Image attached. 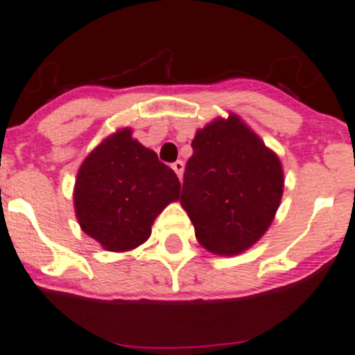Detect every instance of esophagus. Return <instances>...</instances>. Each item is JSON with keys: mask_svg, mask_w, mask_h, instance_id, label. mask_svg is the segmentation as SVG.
<instances>
[{"mask_svg": "<svg viewBox=\"0 0 355 355\" xmlns=\"http://www.w3.org/2000/svg\"><path fill=\"white\" fill-rule=\"evenodd\" d=\"M172 168H174V172L175 174H178V178H183V171H184V164L181 160H178V162H174V164H172Z\"/></svg>", "mask_w": 355, "mask_h": 355, "instance_id": "obj_1", "label": "esophagus"}]
</instances>
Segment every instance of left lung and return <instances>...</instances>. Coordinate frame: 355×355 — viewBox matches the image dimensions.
Listing matches in <instances>:
<instances>
[{
    "label": "left lung",
    "mask_w": 355,
    "mask_h": 355,
    "mask_svg": "<svg viewBox=\"0 0 355 355\" xmlns=\"http://www.w3.org/2000/svg\"><path fill=\"white\" fill-rule=\"evenodd\" d=\"M191 148L181 206L195 237L214 255L243 253L275 220L284 195L282 162L234 112L197 130Z\"/></svg>",
    "instance_id": "obj_1"
}]
</instances>
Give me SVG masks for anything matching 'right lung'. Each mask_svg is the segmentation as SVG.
<instances>
[{"instance_id":"add662e5","label":"right lung","mask_w":355,"mask_h":355,"mask_svg":"<svg viewBox=\"0 0 355 355\" xmlns=\"http://www.w3.org/2000/svg\"><path fill=\"white\" fill-rule=\"evenodd\" d=\"M175 172L119 128L80 164L73 207L80 229L109 252H130L151 236L156 216L180 200Z\"/></svg>"}]
</instances>
